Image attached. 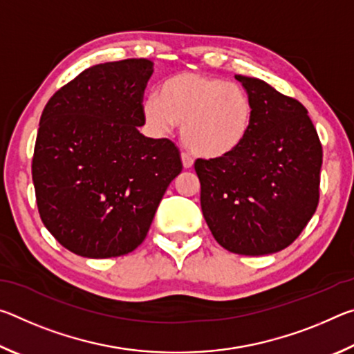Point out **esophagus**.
Here are the masks:
<instances>
[{
  "label": "esophagus",
  "instance_id": "1",
  "mask_svg": "<svg viewBox=\"0 0 354 354\" xmlns=\"http://www.w3.org/2000/svg\"><path fill=\"white\" fill-rule=\"evenodd\" d=\"M181 160H183L184 169H192V167H194V159H192L190 154L183 153V154H181Z\"/></svg>",
  "mask_w": 354,
  "mask_h": 354
}]
</instances>
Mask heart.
Instances as JSON below:
<instances>
[{"mask_svg": "<svg viewBox=\"0 0 354 354\" xmlns=\"http://www.w3.org/2000/svg\"><path fill=\"white\" fill-rule=\"evenodd\" d=\"M143 115L159 133L181 127L192 153L220 159L242 145L253 122V106L241 86L201 73H179L143 100Z\"/></svg>", "mask_w": 354, "mask_h": 354, "instance_id": "obj_1", "label": "heart"}]
</instances>
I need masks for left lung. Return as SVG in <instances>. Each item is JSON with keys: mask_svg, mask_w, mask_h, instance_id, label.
<instances>
[{"mask_svg": "<svg viewBox=\"0 0 354 354\" xmlns=\"http://www.w3.org/2000/svg\"><path fill=\"white\" fill-rule=\"evenodd\" d=\"M253 106L247 139L220 159H196L201 211L221 247L263 256L289 247L320 196L322 143L304 107L256 77L236 75Z\"/></svg>", "mask_w": 354, "mask_h": 354, "instance_id": "8db88e82", "label": "left lung"}]
</instances>
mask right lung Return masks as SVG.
I'll return each mask as SVG.
<instances>
[{
  "label": "right lung",
  "instance_id": "obj_1",
  "mask_svg": "<svg viewBox=\"0 0 354 354\" xmlns=\"http://www.w3.org/2000/svg\"><path fill=\"white\" fill-rule=\"evenodd\" d=\"M151 75L148 59L93 65L41 112L32 156L35 200L46 230L77 256L134 251L183 170L175 143L137 129L145 124L142 103Z\"/></svg>",
  "mask_w": 354,
  "mask_h": 354
}]
</instances>
